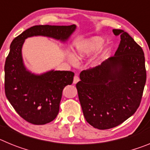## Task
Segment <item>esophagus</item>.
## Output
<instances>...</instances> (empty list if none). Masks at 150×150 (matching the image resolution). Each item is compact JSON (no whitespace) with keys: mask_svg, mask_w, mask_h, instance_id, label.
Here are the masks:
<instances>
[{"mask_svg":"<svg viewBox=\"0 0 150 150\" xmlns=\"http://www.w3.org/2000/svg\"><path fill=\"white\" fill-rule=\"evenodd\" d=\"M79 76H76H76H75L74 77V84H76V83H78V82H79Z\"/></svg>","mask_w":150,"mask_h":150,"instance_id":"34e87169","label":"esophagus"}]
</instances>
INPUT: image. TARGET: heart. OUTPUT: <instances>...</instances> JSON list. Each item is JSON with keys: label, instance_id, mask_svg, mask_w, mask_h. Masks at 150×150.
<instances>
[{"label": "heart", "instance_id": "heart-1", "mask_svg": "<svg viewBox=\"0 0 150 150\" xmlns=\"http://www.w3.org/2000/svg\"><path fill=\"white\" fill-rule=\"evenodd\" d=\"M104 39L101 37H93L86 41H83L76 47V57L78 59H82L83 58L91 55L96 52L104 44ZM71 61L74 62V59L71 58Z\"/></svg>", "mask_w": 150, "mask_h": 150}]
</instances>
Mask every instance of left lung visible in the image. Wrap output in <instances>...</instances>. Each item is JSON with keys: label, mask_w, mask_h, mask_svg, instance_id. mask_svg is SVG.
<instances>
[{"label": "left lung", "mask_w": 150, "mask_h": 150, "mask_svg": "<svg viewBox=\"0 0 150 150\" xmlns=\"http://www.w3.org/2000/svg\"><path fill=\"white\" fill-rule=\"evenodd\" d=\"M112 32L121 38L114 56L82 71L76 85L85 119L100 130L118 126L136 112L146 80L142 48L124 30Z\"/></svg>", "instance_id": "obj_1"}]
</instances>
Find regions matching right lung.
<instances>
[{"instance_id": "1", "label": "right lung", "mask_w": 150, "mask_h": 150, "mask_svg": "<svg viewBox=\"0 0 150 150\" xmlns=\"http://www.w3.org/2000/svg\"><path fill=\"white\" fill-rule=\"evenodd\" d=\"M75 28V25H35L12 41L4 65L5 94L17 113L28 122L44 125L55 120L59 113L62 91L66 86L72 84L74 73L52 71L40 76L30 74L22 62L24 41L37 35L65 40Z\"/></svg>"}]
</instances>
